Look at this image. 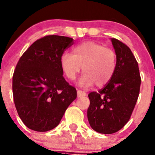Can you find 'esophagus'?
Returning <instances> with one entry per match:
<instances>
[{"label": "esophagus", "mask_w": 155, "mask_h": 155, "mask_svg": "<svg viewBox=\"0 0 155 155\" xmlns=\"http://www.w3.org/2000/svg\"><path fill=\"white\" fill-rule=\"evenodd\" d=\"M86 96V93H84V91H81L80 90H78L77 91V97L78 98H80V97L82 96Z\"/></svg>", "instance_id": "obj_1"}]
</instances>
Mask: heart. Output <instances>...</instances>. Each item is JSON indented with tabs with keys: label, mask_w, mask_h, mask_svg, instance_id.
<instances>
[{
	"label": "heart",
	"mask_w": 155,
	"mask_h": 155,
	"mask_svg": "<svg viewBox=\"0 0 155 155\" xmlns=\"http://www.w3.org/2000/svg\"><path fill=\"white\" fill-rule=\"evenodd\" d=\"M117 56L113 49L93 41L82 42L74 48L72 54L61 56L60 64L68 79L74 81L80 73H84L79 84L84 88L94 84L105 85L113 77L116 68Z\"/></svg>",
	"instance_id": "b5f03b06"
}]
</instances>
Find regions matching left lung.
I'll list each match as a JSON object with an SVG mask.
<instances>
[{
	"instance_id": "obj_1",
	"label": "left lung",
	"mask_w": 155,
	"mask_h": 155,
	"mask_svg": "<svg viewBox=\"0 0 155 155\" xmlns=\"http://www.w3.org/2000/svg\"><path fill=\"white\" fill-rule=\"evenodd\" d=\"M111 42L117 56L115 73L103 89L88 95V121L101 134L115 133L129 121L141 83L138 64L130 48L117 39Z\"/></svg>"
}]
</instances>
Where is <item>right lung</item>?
Instances as JSON below:
<instances>
[{"instance_id":"add662e5","label":"right lung","mask_w":155,"mask_h":155,"mask_svg":"<svg viewBox=\"0 0 155 155\" xmlns=\"http://www.w3.org/2000/svg\"><path fill=\"white\" fill-rule=\"evenodd\" d=\"M71 37L48 35L35 41L18 61L12 78L15 107L23 124L37 132L55 128L76 98L63 77L60 58Z\"/></svg>"}]
</instances>
